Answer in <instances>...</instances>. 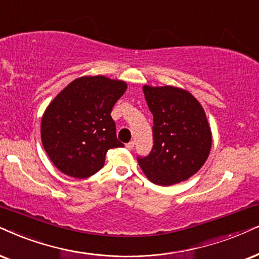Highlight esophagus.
Returning <instances> with one entry per match:
<instances>
[{
  "label": "esophagus",
  "mask_w": 259,
  "mask_h": 259,
  "mask_svg": "<svg viewBox=\"0 0 259 259\" xmlns=\"http://www.w3.org/2000/svg\"><path fill=\"white\" fill-rule=\"evenodd\" d=\"M134 146H135V142H134V141H130L129 143H126V148L129 150H132L134 148Z\"/></svg>",
  "instance_id": "1"
}]
</instances>
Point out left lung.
Segmentation results:
<instances>
[{
	"label": "left lung",
	"instance_id": "1",
	"mask_svg": "<svg viewBox=\"0 0 259 259\" xmlns=\"http://www.w3.org/2000/svg\"><path fill=\"white\" fill-rule=\"evenodd\" d=\"M153 113L154 146L146 158H137L147 178L169 186L186 181L204 165L211 148V132L199 101L173 86H143Z\"/></svg>",
	"mask_w": 259,
	"mask_h": 259
}]
</instances>
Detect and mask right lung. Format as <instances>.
<instances>
[{
    "mask_svg": "<svg viewBox=\"0 0 259 259\" xmlns=\"http://www.w3.org/2000/svg\"><path fill=\"white\" fill-rule=\"evenodd\" d=\"M126 87L103 75L82 76L49 104L40 124L41 143L62 173L77 179L93 176L104 166L107 150L124 146L111 111Z\"/></svg>",
    "mask_w": 259,
    "mask_h": 259,
    "instance_id": "add662e5",
    "label": "right lung"
}]
</instances>
